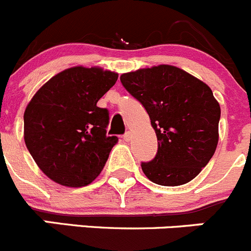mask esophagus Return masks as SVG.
Listing matches in <instances>:
<instances>
[{"label": "esophagus", "instance_id": "obj_1", "mask_svg": "<svg viewBox=\"0 0 251 251\" xmlns=\"http://www.w3.org/2000/svg\"><path fill=\"white\" fill-rule=\"evenodd\" d=\"M123 139L126 140V142H129V140L132 139V133H130V132L126 133V134L123 135Z\"/></svg>", "mask_w": 251, "mask_h": 251}]
</instances>
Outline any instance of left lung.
<instances>
[{
	"label": "left lung",
	"mask_w": 251,
	"mask_h": 251,
	"mask_svg": "<svg viewBox=\"0 0 251 251\" xmlns=\"http://www.w3.org/2000/svg\"><path fill=\"white\" fill-rule=\"evenodd\" d=\"M122 85L147 109L157 152L142 170L161 186L190 182L208 164L218 144L221 107L208 85L173 65L123 74Z\"/></svg>",
	"instance_id": "1"
}]
</instances>
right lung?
Listing matches in <instances>:
<instances>
[{
  "label": "right lung",
  "instance_id": "add662e5",
  "mask_svg": "<svg viewBox=\"0 0 251 251\" xmlns=\"http://www.w3.org/2000/svg\"><path fill=\"white\" fill-rule=\"evenodd\" d=\"M117 78L99 66H74L52 76L27 104L25 145L50 180L82 187L101 174L118 138L106 135L108 111L97 102Z\"/></svg>",
  "mask_w": 251,
  "mask_h": 251
}]
</instances>
